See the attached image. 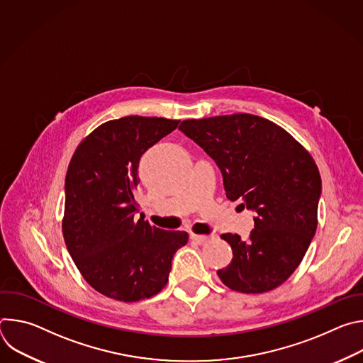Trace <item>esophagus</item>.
Returning a JSON list of instances; mask_svg holds the SVG:
<instances>
[{
    "label": "esophagus",
    "instance_id": "1",
    "mask_svg": "<svg viewBox=\"0 0 363 363\" xmlns=\"http://www.w3.org/2000/svg\"><path fill=\"white\" fill-rule=\"evenodd\" d=\"M213 237H210V235H199V234H191V240L192 241H195L196 244H205V242H208L210 240H211Z\"/></svg>",
    "mask_w": 363,
    "mask_h": 363
}]
</instances>
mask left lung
<instances>
[{"mask_svg": "<svg viewBox=\"0 0 363 363\" xmlns=\"http://www.w3.org/2000/svg\"><path fill=\"white\" fill-rule=\"evenodd\" d=\"M179 130L216 161L227 198L257 213L247 241L221 235L233 260L218 277L241 293L279 287L301 263L318 228L322 179L312 155L281 126L250 113L188 119Z\"/></svg>", "mask_w": 363, "mask_h": 363, "instance_id": "1", "label": "left lung"}]
</instances>
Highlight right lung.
Wrapping results in <instances>:
<instances>
[{"mask_svg": "<svg viewBox=\"0 0 363 363\" xmlns=\"http://www.w3.org/2000/svg\"><path fill=\"white\" fill-rule=\"evenodd\" d=\"M179 121L125 116L97 126L76 147L66 174L62 230L83 279L103 296L130 303L158 294L185 231L135 220L142 155Z\"/></svg>", "mask_w": 363, "mask_h": 363, "instance_id": "1", "label": "right lung"}]
</instances>
